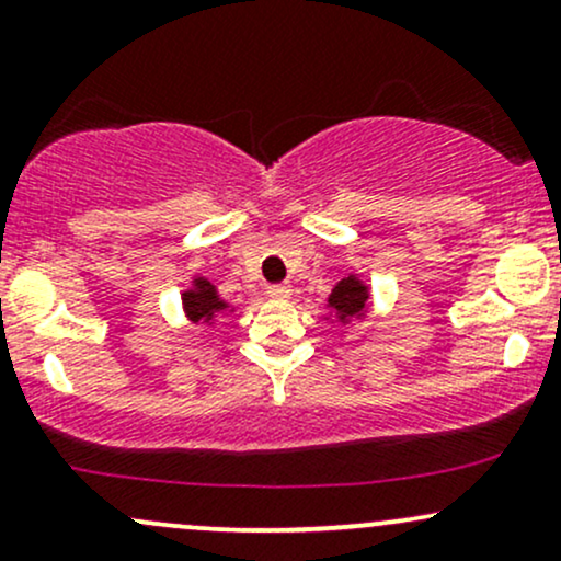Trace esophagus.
<instances>
[{"label":"esophagus","instance_id":"1","mask_svg":"<svg viewBox=\"0 0 561 561\" xmlns=\"http://www.w3.org/2000/svg\"><path fill=\"white\" fill-rule=\"evenodd\" d=\"M268 298H276V300H287L289 295H293V289H289V285H272L266 289Z\"/></svg>","mask_w":561,"mask_h":561}]
</instances>
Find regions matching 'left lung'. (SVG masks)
<instances>
[{"label":"left lung","mask_w":561,"mask_h":561,"mask_svg":"<svg viewBox=\"0 0 561 561\" xmlns=\"http://www.w3.org/2000/svg\"><path fill=\"white\" fill-rule=\"evenodd\" d=\"M366 300H369V287L356 274H351L334 285L330 298H327V308H332L334 317L345 324V321L364 317Z\"/></svg>","instance_id":"8db88e82"}]
</instances>
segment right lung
Here are the masks:
<instances>
[{
    "label": "right lung",
    "mask_w": 561,
    "mask_h": 561,
    "mask_svg": "<svg viewBox=\"0 0 561 561\" xmlns=\"http://www.w3.org/2000/svg\"><path fill=\"white\" fill-rule=\"evenodd\" d=\"M182 306L192 324H208V321L216 319V313L227 311L229 302L218 298L216 287L205 276H197L192 282V289H184L182 293Z\"/></svg>",
    "instance_id": "right-lung-1"
}]
</instances>
